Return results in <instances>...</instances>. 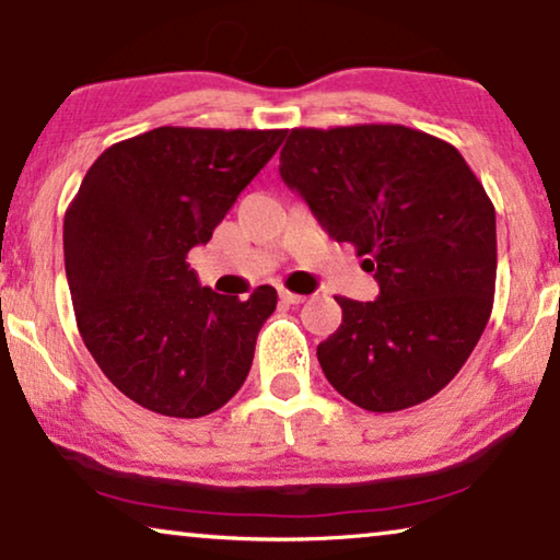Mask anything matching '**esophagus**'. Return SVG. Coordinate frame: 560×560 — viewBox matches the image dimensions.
Instances as JSON below:
<instances>
[{"mask_svg": "<svg viewBox=\"0 0 560 560\" xmlns=\"http://www.w3.org/2000/svg\"><path fill=\"white\" fill-rule=\"evenodd\" d=\"M279 296H281V302H287V304H302V302H306L304 294H294V291H289V289H281Z\"/></svg>", "mask_w": 560, "mask_h": 560, "instance_id": "1", "label": "esophagus"}]
</instances>
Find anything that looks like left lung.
<instances>
[{
	"instance_id": "8db88e82",
	"label": "left lung",
	"mask_w": 560,
	"mask_h": 560,
	"mask_svg": "<svg viewBox=\"0 0 560 560\" xmlns=\"http://www.w3.org/2000/svg\"><path fill=\"white\" fill-rule=\"evenodd\" d=\"M279 175L329 238L375 271V302L335 296L342 325L317 358L375 413L423 404L482 337L498 277L494 205L452 144L400 124L291 129Z\"/></svg>"
}]
</instances>
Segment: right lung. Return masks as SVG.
<instances>
[{
  "instance_id": "right-lung-1",
  "label": "right lung",
  "mask_w": 560,
  "mask_h": 560,
  "mask_svg": "<svg viewBox=\"0 0 560 560\" xmlns=\"http://www.w3.org/2000/svg\"><path fill=\"white\" fill-rule=\"evenodd\" d=\"M287 131L160 126L108 147L62 223L78 329L133 404L175 419L225 406L246 381L277 289L246 302L200 287L187 264Z\"/></svg>"
}]
</instances>
